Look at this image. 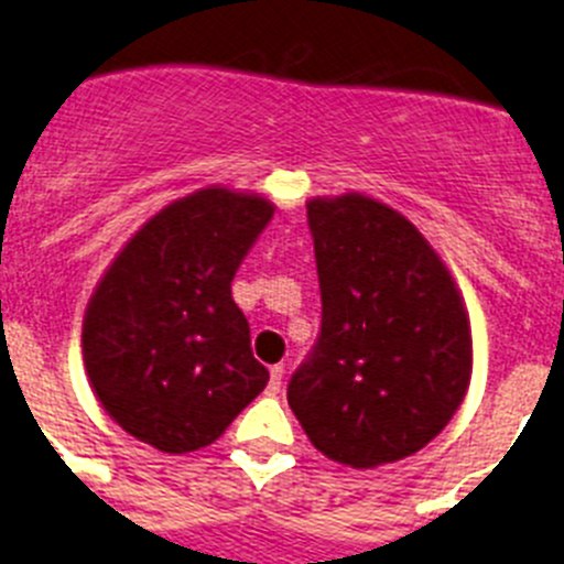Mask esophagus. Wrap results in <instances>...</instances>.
<instances>
[{
	"mask_svg": "<svg viewBox=\"0 0 564 564\" xmlns=\"http://www.w3.org/2000/svg\"><path fill=\"white\" fill-rule=\"evenodd\" d=\"M282 377H285V369H282V366H273L271 380H268V394H279V389H282Z\"/></svg>",
	"mask_w": 564,
	"mask_h": 564,
	"instance_id": "esophagus-1",
	"label": "esophagus"
}]
</instances>
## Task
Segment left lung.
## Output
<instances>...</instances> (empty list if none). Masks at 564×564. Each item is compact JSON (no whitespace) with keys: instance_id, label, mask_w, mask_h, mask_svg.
I'll return each mask as SVG.
<instances>
[{"instance_id":"8db88e82","label":"left lung","mask_w":564,"mask_h":564,"mask_svg":"<svg viewBox=\"0 0 564 564\" xmlns=\"http://www.w3.org/2000/svg\"><path fill=\"white\" fill-rule=\"evenodd\" d=\"M322 335L288 386L318 453L375 469L422 451L464 402L473 329L422 231L364 193L310 198Z\"/></svg>"}]
</instances>
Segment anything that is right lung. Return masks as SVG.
I'll use <instances>...</instances> for the list:
<instances>
[{
  "instance_id": "1",
  "label": "right lung",
  "mask_w": 564,
  "mask_h": 564,
  "mask_svg": "<svg viewBox=\"0 0 564 564\" xmlns=\"http://www.w3.org/2000/svg\"><path fill=\"white\" fill-rule=\"evenodd\" d=\"M276 206L260 193L195 189L120 248L83 316V366L100 405L162 453L224 436L268 383L231 279Z\"/></svg>"
}]
</instances>
